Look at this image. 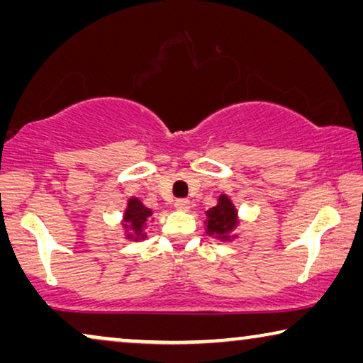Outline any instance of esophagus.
<instances>
[{
	"mask_svg": "<svg viewBox=\"0 0 363 363\" xmlns=\"http://www.w3.org/2000/svg\"><path fill=\"white\" fill-rule=\"evenodd\" d=\"M175 208L178 211H188L190 210V201L186 198H180V200L175 201Z\"/></svg>",
	"mask_w": 363,
	"mask_h": 363,
	"instance_id": "obj_1",
	"label": "esophagus"
}]
</instances>
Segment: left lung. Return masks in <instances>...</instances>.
Segmentation results:
<instances>
[{"mask_svg": "<svg viewBox=\"0 0 363 363\" xmlns=\"http://www.w3.org/2000/svg\"><path fill=\"white\" fill-rule=\"evenodd\" d=\"M205 225L206 235L215 236L221 241L235 240L236 235H233V231L240 225V220H238L236 208L230 198H228V195H220L218 205L206 211Z\"/></svg>", "mask_w": 363, "mask_h": 363, "instance_id": "obj_1", "label": "left lung"}]
</instances>
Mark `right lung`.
Returning <instances> with one entry per match:
<instances>
[{"label": "right lung", "mask_w": 363, "mask_h": 363, "mask_svg": "<svg viewBox=\"0 0 363 363\" xmlns=\"http://www.w3.org/2000/svg\"><path fill=\"white\" fill-rule=\"evenodd\" d=\"M152 216V210L147 208L143 203L138 200V198H130L127 203L125 213H123V220H122V226L125 230V238L127 240H133V241H140L145 240L147 233V223Z\"/></svg>", "instance_id": "right-lung-1"}]
</instances>
